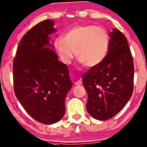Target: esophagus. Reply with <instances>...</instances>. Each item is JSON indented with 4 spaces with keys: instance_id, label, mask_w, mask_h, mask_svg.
I'll list each match as a JSON object with an SVG mask.
<instances>
[{
    "instance_id": "esophagus-1",
    "label": "esophagus",
    "mask_w": 147,
    "mask_h": 147,
    "mask_svg": "<svg viewBox=\"0 0 147 147\" xmlns=\"http://www.w3.org/2000/svg\"><path fill=\"white\" fill-rule=\"evenodd\" d=\"M82 84V81L81 80H78L77 82H75L76 85H81Z\"/></svg>"
}]
</instances>
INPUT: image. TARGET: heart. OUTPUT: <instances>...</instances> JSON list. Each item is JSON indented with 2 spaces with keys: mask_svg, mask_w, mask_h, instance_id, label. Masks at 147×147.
<instances>
[{
  "mask_svg": "<svg viewBox=\"0 0 147 147\" xmlns=\"http://www.w3.org/2000/svg\"><path fill=\"white\" fill-rule=\"evenodd\" d=\"M55 48L65 63L75 56L88 67H95L105 60L109 48V36L104 28L94 25H81L71 28L64 38L54 41Z\"/></svg>",
  "mask_w": 147,
  "mask_h": 147,
  "instance_id": "1",
  "label": "heart"
}]
</instances>
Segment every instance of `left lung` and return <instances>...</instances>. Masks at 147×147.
I'll use <instances>...</instances> for the list:
<instances>
[{"mask_svg": "<svg viewBox=\"0 0 147 147\" xmlns=\"http://www.w3.org/2000/svg\"><path fill=\"white\" fill-rule=\"evenodd\" d=\"M109 37L106 58L82 76L87 111L98 120H107L119 113L133 92L134 63L127 40L115 28Z\"/></svg>", "mask_w": 147, "mask_h": 147, "instance_id": "8db88e82", "label": "left lung"}]
</instances>
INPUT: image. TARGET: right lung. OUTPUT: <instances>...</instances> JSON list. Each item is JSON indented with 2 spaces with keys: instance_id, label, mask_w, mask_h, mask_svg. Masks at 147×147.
Masks as SVG:
<instances>
[{
  "instance_id": "right-lung-1",
  "label": "right lung",
  "mask_w": 147,
  "mask_h": 147,
  "mask_svg": "<svg viewBox=\"0 0 147 147\" xmlns=\"http://www.w3.org/2000/svg\"><path fill=\"white\" fill-rule=\"evenodd\" d=\"M54 22L36 24L23 36L13 61L15 96L27 113L44 124L59 121L73 84L67 66L58 61L50 36Z\"/></svg>"
}]
</instances>
